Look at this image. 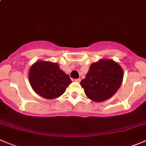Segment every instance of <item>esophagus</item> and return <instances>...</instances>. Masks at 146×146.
Instances as JSON below:
<instances>
[{"mask_svg":"<svg viewBox=\"0 0 146 146\" xmlns=\"http://www.w3.org/2000/svg\"><path fill=\"white\" fill-rule=\"evenodd\" d=\"M74 81H76V82H78V83H79L80 81H81V78H77V79H74Z\"/></svg>","mask_w":146,"mask_h":146,"instance_id":"esophagus-1","label":"esophagus"}]
</instances>
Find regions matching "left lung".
Returning a JSON list of instances; mask_svg holds the SVG:
<instances>
[{"label":"left lung","mask_w":146,"mask_h":146,"mask_svg":"<svg viewBox=\"0 0 146 146\" xmlns=\"http://www.w3.org/2000/svg\"><path fill=\"white\" fill-rule=\"evenodd\" d=\"M123 70L112 60L102 59L91 65L86 76L80 84L87 97L96 102L111 98L119 89Z\"/></svg>","instance_id":"8db88e82"}]
</instances>
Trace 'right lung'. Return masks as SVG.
<instances>
[{"label": "right lung", "mask_w": 146, "mask_h": 146, "mask_svg": "<svg viewBox=\"0 0 146 146\" xmlns=\"http://www.w3.org/2000/svg\"><path fill=\"white\" fill-rule=\"evenodd\" d=\"M29 80L34 91L47 99L59 97L71 83L59 65L50 61L39 60L33 64L29 72Z\"/></svg>", "instance_id": "obj_1"}]
</instances>
